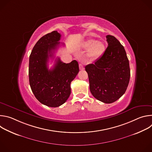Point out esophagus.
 <instances>
[{
	"label": "esophagus",
	"instance_id": "1",
	"mask_svg": "<svg viewBox=\"0 0 152 152\" xmlns=\"http://www.w3.org/2000/svg\"><path fill=\"white\" fill-rule=\"evenodd\" d=\"M79 69H80V70H84V67H83V65H82V64H79Z\"/></svg>",
	"mask_w": 152,
	"mask_h": 152
}]
</instances>
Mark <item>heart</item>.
I'll return each instance as SVG.
<instances>
[{
  "label": "heart",
  "instance_id": "obj_1",
  "mask_svg": "<svg viewBox=\"0 0 152 152\" xmlns=\"http://www.w3.org/2000/svg\"><path fill=\"white\" fill-rule=\"evenodd\" d=\"M82 46L84 49H88L87 56L91 59L99 58L103 53L104 50V46L102 42L96 41L92 39L84 41Z\"/></svg>",
  "mask_w": 152,
  "mask_h": 152
}]
</instances>
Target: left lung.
<instances>
[{"instance_id": "8db88e82", "label": "left lung", "mask_w": 152, "mask_h": 152, "mask_svg": "<svg viewBox=\"0 0 152 152\" xmlns=\"http://www.w3.org/2000/svg\"><path fill=\"white\" fill-rule=\"evenodd\" d=\"M106 37L108 46L94 64L85 67V70L92 95L103 103H111L126 92L131 71L124 47L115 37Z\"/></svg>"}]
</instances>
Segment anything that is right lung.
<instances>
[{
	"mask_svg": "<svg viewBox=\"0 0 152 152\" xmlns=\"http://www.w3.org/2000/svg\"><path fill=\"white\" fill-rule=\"evenodd\" d=\"M61 34L54 31L42 37L34 46L29 56V79L37 99L49 107L64 104L71 93L70 83L79 69L76 60L66 64L58 58L52 69L48 62L59 46Z\"/></svg>",
	"mask_w": 152,
	"mask_h": 152,
	"instance_id": "obj_1",
	"label": "right lung"
}]
</instances>
